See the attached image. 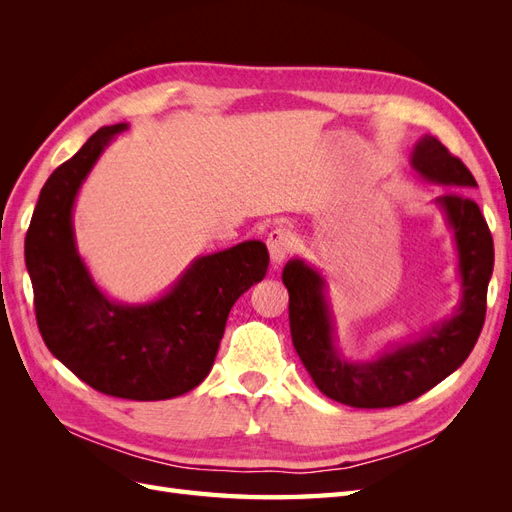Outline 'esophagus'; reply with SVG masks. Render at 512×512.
I'll return each mask as SVG.
<instances>
[{"label":"esophagus","mask_w":512,"mask_h":512,"mask_svg":"<svg viewBox=\"0 0 512 512\" xmlns=\"http://www.w3.org/2000/svg\"><path fill=\"white\" fill-rule=\"evenodd\" d=\"M267 247H269L271 265L280 267L292 250V235L286 228H273L267 237Z\"/></svg>","instance_id":"1"}]
</instances>
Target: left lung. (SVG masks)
<instances>
[{
  "mask_svg": "<svg viewBox=\"0 0 512 512\" xmlns=\"http://www.w3.org/2000/svg\"><path fill=\"white\" fill-rule=\"evenodd\" d=\"M414 173L436 185L455 188L433 203L453 232L461 301L425 335L386 348L374 361H350L337 342L327 280L303 258L286 262L288 318L294 350L318 389L352 408H393L421 397L468 359L487 312V286L493 273V239L468 192L476 179L436 136L425 134L412 149Z\"/></svg>",
  "mask_w": 512,
  "mask_h": 512,
  "instance_id": "8db88e82",
  "label": "left lung"
}]
</instances>
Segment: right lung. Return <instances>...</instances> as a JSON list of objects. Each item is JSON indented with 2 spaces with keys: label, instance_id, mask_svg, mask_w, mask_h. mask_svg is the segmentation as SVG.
Instances as JSON below:
<instances>
[{
  "label": "right lung",
  "instance_id": "add662e5",
  "mask_svg": "<svg viewBox=\"0 0 512 512\" xmlns=\"http://www.w3.org/2000/svg\"><path fill=\"white\" fill-rule=\"evenodd\" d=\"M126 123L104 126L46 179L25 237L38 329L74 376L104 395L158 401L203 382L230 307L269 267L262 241L198 256L162 297L128 305L108 299L76 250L72 211L83 181Z\"/></svg>",
  "mask_w": 512,
  "mask_h": 512
}]
</instances>
